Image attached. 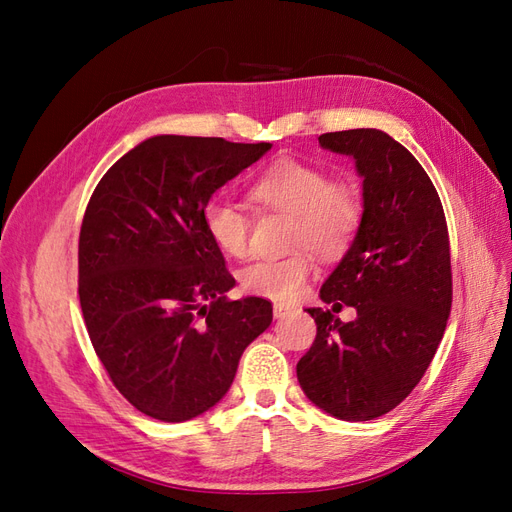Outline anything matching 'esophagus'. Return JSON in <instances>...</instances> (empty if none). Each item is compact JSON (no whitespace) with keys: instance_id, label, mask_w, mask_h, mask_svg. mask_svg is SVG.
Here are the masks:
<instances>
[{"instance_id":"34e87169","label":"esophagus","mask_w":512,"mask_h":512,"mask_svg":"<svg viewBox=\"0 0 512 512\" xmlns=\"http://www.w3.org/2000/svg\"><path fill=\"white\" fill-rule=\"evenodd\" d=\"M292 312V307H286V305H282V303H275L273 305V316L275 318H284V316H288Z\"/></svg>"}]
</instances>
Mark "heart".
<instances>
[{"label":"heart","instance_id":"obj_1","mask_svg":"<svg viewBox=\"0 0 512 512\" xmlns=\"http://www.w3.org/2000/svg\"><path fill=\"white\" fill-rule=\"evenodd\" d=\"M250 194L258 205L292 215L290 245L309 247L322 258L342 254L361 222V203L350 185L331 181L327 170L303 160H275L254 179ZM203 224L226 256L243 258L250 252V218L237 205L211 200ZM312 275V258L297 252L252 262L241 273V286L254 297L292 303L305 292Z\"/></svg>","mask_w":512,"mask_h":512}]
</instances>
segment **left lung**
I'll list each match as a JSON object with an SVG mask.
<instances>
[{"mask_svg":"<svg viewBox=\"0 0 512 512\" xmlns=\"http://www.w3.org/2000/svg\"><path fill=\"white\" fill-rule=\"evenodd\" d=\"M354 160L363 213L320 299L357 309L342 323L309 307L316 339L297 363L303 393L342 421H371L404 401L438 350L453 301L451 245L440 196L412 153L376 128L318 136Z\"/></svg>","mask_w":512,"mask_h":512,"instance_id":"1","label":"left lung"}]
</instances>
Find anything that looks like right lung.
I'll return each instance as SVG.
<instances>
[{"mask_svg":"<svg viewBox=\"0 0 512 512\" xmlns=\"http://www.w3.org/2000/svg\"><path fill=\"white\" fill-rule=\"evenodd\" d=\"M271 147L151 136L89 198L79 237L85 327L117 391L158 421L218 404L273 320L267 299H226L235 277L203 224L213 192Z\"/></svg>","mask_w":512,"mask_h":512,"instance_id":"1","label":"right lung"}]
</instances>
